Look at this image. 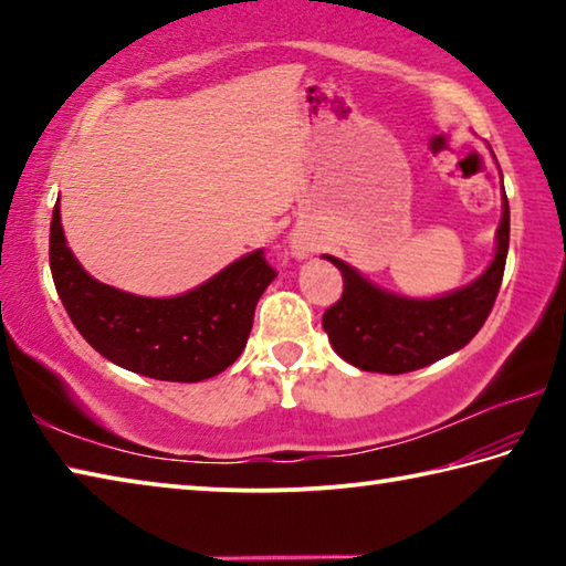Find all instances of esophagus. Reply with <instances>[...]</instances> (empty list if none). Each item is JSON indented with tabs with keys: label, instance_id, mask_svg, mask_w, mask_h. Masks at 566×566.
Here are the masks:
<instances>
[{
	"label": "esophagus",
	"instance_id": "1",
	"mask_svg": "<svg viewBox=\"0 0 566 566\" xmlns=\"http://www.w3.org/2000/svg\"><path fill=\"white\" fill-rule=\"evenodd\" d=\"M306 252V249L304 247H296V254H304Z\"/></svg>",
	"mask_w": 566,
	"mask_h": 566
}]
</instances>
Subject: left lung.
<instances>
[{"label": "left lung", "mask_w": 566, "mask_h": 566, "mask_svg": "<svg viewBox=\"0 0 566 566\" xmlns=\"http://www.w3.org/2000/svg\"><path fill=\"white\" fill-rule=\"evenodd\" d=\"M506 249L510 202L504 195L492 264L464 290L437 300H407L389 294L337 256H327L344 280L339 302H334L322 317V327L329 334L334 352L364 371L405 375L462 349L490 317L502 286Z\"/></svg>", "instance_id": "obj_1"}]
</instances>
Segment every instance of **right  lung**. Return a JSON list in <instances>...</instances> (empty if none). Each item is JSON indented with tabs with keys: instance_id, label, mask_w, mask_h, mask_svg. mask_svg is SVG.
I'll return each instance as SVG.
<instances>
[{
	"instance_id": "add662e5",
	"label": "right lung",
	"mask_w": 566,
	"mask_h": 566,
	"mask_svg": "<svg viewBox=\"0 0 566 566\" xmlns=\"http://www.w3.org/2000/svg\"><path fill=\"white\" fill-rule=\"evenodd\" d=\"M50 266L74 327L102 357L161 381H202L242 354L254 306L276 276L264 249L242 256L197 290L169 300L127 294L82 270L54 207Z\"/></svg>"
}]
</instances>
